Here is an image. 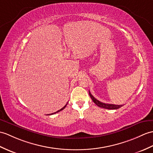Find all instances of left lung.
Returning a JSON list of instances; mask_svg holds the SVG:
<instances>
[{"label": "left lung", "mask_w": 153, "mask_h": 153, "mask_svg": "<svg viewBox=\"0 0 153 153\" xmlns=\"http://www.w3.org/2000/svg\"><path fill=\"white\" fill-rule=\"evenodd\" d=\"M89 93V96L91 97V99L93 100L94 103H95L96 105H97L98 107L104 108V109H117L122 107L123 105H115V104H105V103L101 102L99 100H98L97 98H95L93 95L91 94L90 91H88Z\"/></svg>", "instance_id": "left-lung-1"}]
</instances>
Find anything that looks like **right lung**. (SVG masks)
Masks as SVG:
<instances>
[{
  "label": "right lung",
  "instance_id": "right-lung-1",
  "mask_svg": "<svg viewBox=\"0 0 153 153\" xmlns=\"http://www.w3.org/2000/svg\"><path fill=\"white\" fill-rule=\"evenodd\" d=\"M67 104H68V103H67V104H66V105H65V106H64V107H63L62 108H61V109H59V111H56V112H55V113H51V114H49V115H53V114H55V113H58V112H59V111H62V109H65V108H66V106L67 105Z\"/></svg>",
  "mask_w": 153,
  "mask_h": 153
}]
</instances>
